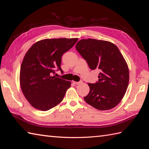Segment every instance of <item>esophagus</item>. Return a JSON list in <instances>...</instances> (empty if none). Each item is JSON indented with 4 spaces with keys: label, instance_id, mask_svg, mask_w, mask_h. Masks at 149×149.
Returning <instances> with one entry per match:
<instances>
[{
    "label": "esophagus",
    "instance_id": "obj_1",
    "mask_svg": "<svg viewBox=\"0 0 149 149\" xmlns=\"http://www.w3.org/2000/svg\"><path fill=\"white\" fill-rule=\"evenodd\" d=\"M73 83L74 84H79L80 83H81L82 81H78V82H76V81H73Z\"/></svg>",
    "mask_w": 149,
    "mask_h": 149
}]
</instances>
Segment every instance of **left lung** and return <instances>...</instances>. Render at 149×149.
<instances>
[{
	"label": "left lung",
	"instance_id": "left-lung-1",
	"mask_svg": "<svg viewBox=\"0 0 149 149\" xmlns=\"http://www.w3.org/2000/svg\"><path fill=\"white\" fill-rule=\"evenodd\" d=\"M76 49L90 69L100 71L98 81L88 83L90 91L84 101L101 111L114 108L123 98L129 81L128 66L119 48L109 42L89 38L81 40Z\"/></svg>",
	"mask_w": 149,
	"mask_h": 149
}]
</instances>
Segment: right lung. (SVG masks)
Listing matches in <instances>:
<instances>
[{"instance_id":"1","label":"right lung","mask_w":149,"mask_h":149,"mask_svg":"<svg viewBox=\"0 0 149 149\" xmlns=\"http://www.w3.org/2000/svg\"><path fill=\"white\" fill-rule=\"evenodd\" d=\"M78 38L45 39L35 43L25 54L20 71L22 93L36 109L46 111L60 104L71 81L55 74L60 70L61 57Z\"/></svg>"}]
</instances>
